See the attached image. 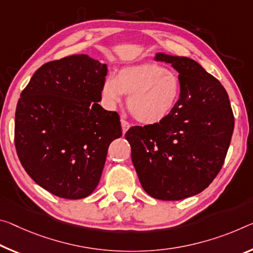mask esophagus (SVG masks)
Returning a JSON list of instances; mask_svg holds the SVG:
<instances>
[{
  "label": "esophagus",
  "mask_w": 253,
  "mask_h": 253,
  "mask_svg": "<svg viewBox=\"0 0 253 253\" xmlns=\"http://www.w3.org/2000/svg\"><path fill=\"white\" fill-rule=\"evenodd\" d=\"M120 123H122V128H123V131L124 133H126V131L129 129V127H130V124L127 122L126 119H122L120 120Z\"/></svg>",
  "instance_id": "1"
}]
</instances>
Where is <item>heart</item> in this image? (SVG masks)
I'll return each instance as SVG.
<instances>
[{"label":"heart","mask_w":253,"mask_h":253,"mask_svg":"<svg viewBox=\"0 0 253 253\" xmlns=\"http://www.w3.org/2000/svg\"><path fill=\"white\" fill-rule=\"evenodd\" d=\"M181 81L172 70L159 64L146 63L127 66L116 78L109 76L102 86V97L110 106L129 95L127 106L139 123L158 124L169 116L181 95Z\"/></svg>","instance_id":"heart-1"}]
</instances>
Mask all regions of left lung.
Returning <instances> with one entry per match:
<instances>
[{
    "label": "left lung",
    "instance_id": "obj_1",
    "mask_svg": "<svg viewBox=\"0 0 253 253\" xmlns=\"http://www.w3.org/2000/svg\"><path fill=\"white\" fill-rule=\"evenodd\" d=\"M181 81L173 111L158 124L133 126L125 137L143 189L153 198L180 200L202 192L223 167L234 129L224 86L188 57L158 53Z\"/></svg>",
    "mask_w": 253,
    "mask_h": 253
}]
</instances>
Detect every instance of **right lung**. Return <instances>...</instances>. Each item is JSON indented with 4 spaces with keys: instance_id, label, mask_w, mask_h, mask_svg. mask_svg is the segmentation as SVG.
Returning a JSON list of instances; mask_svg holds the SVG:
<instances>
[{
    "instance_id": "add662e5",
    "label": "right lung",
    "mask_w": 253,
    "mask_h": 253,
    "mask_svg": "<svg viewBox=\"0 0 253 253\" xmlns=\"http://www.w3.org/2000/svg\"><path fill=\"white\" fill-rule=\"evenodd\" d=\"M107 65L87 55L43 64L21 92L14 144L23 169L57 197L81 199L97 188L119 115L99 105Z\"/></svg>"
}]
</instances>
